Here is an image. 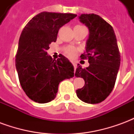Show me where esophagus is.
Masks as SVG:
<instances>
[{"label": "esophagus", "mask_w": 134, "mask_h": 134, "mask_svg": "<svg viewBox=\"0 0 134 134\" xmlns=\"http://www.w3.org/2000/svg\"><path fill=\"white\" fill-rule=\"evenodd\" d=\"M72 64L74 67H75V70H76V68H77V64H76V62H72Z\"/></svg>", "instance_id": "obj_1"}]
</instances>
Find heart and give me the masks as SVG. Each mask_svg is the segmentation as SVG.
<instances>
[{
	"instance_id": "1",
	"label": "heart",
	"mask_w": 134,
	"mask_h": 134,
	"mask_svg": "<svg viewBox=\"0 0 134 134\" xmlns=\"http://www.w3.org/2000/svg\"><path fill=\"white\" fill-rule=\"evenodd\" d=\"M76 52H77V50H76L75 48H74V47H68L66 49H65V52L67 54V55L69 56L70 57H75L76 54Z\"/></svg>"
}]
</instances>
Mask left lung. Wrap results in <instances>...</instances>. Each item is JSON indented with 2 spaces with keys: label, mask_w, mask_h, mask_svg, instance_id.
I'll return each instance as SVG.
<instances>
[{
  "label": "left lung",
  "mask_w": 134,
  "mask_h": 134,
  "mask_svg": "<svg viewBox=\"0 0 134 134\" xmlns=\"http://www.w3.org/2000/svg\"><path fill=\"white\" fill-rule=\"evenodd\" d=\"M78 19L89 30L86 54L80 57H87L90 65L83 69L77 64L75 76L84 79L85 85L76 93L85 103H99L109 96L115 85L121 63L117 39L112 26L98 15L81 14Z\"/></svg>",
  "instance_id": "8db88e82"
}]
</instances>
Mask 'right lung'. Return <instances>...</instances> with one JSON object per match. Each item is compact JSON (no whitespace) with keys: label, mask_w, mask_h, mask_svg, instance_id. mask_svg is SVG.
I'll return each instance as SVG.
<instances>
[{"label":"right lung","mask_w":134,"mask_h":134,"mask_svg":"<svg viewBox=\"0 0 134 134\" xmlns=\"http://www.w3.org/2000/svg\"><path fill=\"white\" fill-rule=\"evenodd\" d=\"M76 16L41 12L22 31L16 67L22 89L34 102L46 103L54 100L60 82L74 77V67L69 59L63 55L53 59L47 50L52 41H57L59 29Z\"/></svg>","instance_id":"add662e5"}]
</instances>
